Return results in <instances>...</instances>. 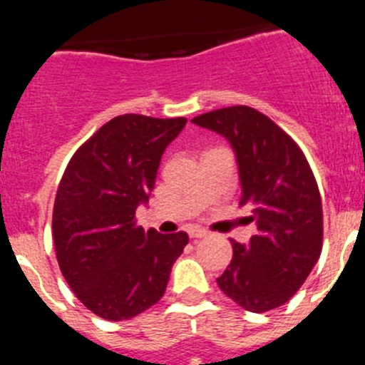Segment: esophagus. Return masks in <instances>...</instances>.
Returning <instances> with one entry per match:
<instances>
[{
  "instance_id": "obj_1",
  "label": "esophagus",
  "mask_w": 365,
  "mask_h": 365,
  "mask_svg": "<svg viewBox=\"0 0 365 365\" xmlns=\"http://www.w3.org/2000/svg\"><path fill=\"white\" fill-rule=\"evenodd\" d=\"M188 235L192 237V240H201V237H206V235H208V232L201 227H190Z\"/></svg>"
}]
</instances>
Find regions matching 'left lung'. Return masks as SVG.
<instances>
[{"label":"left lung","instance_id":"left-lung-1","mask_svg":"<svg viewBox=\"0 0 365 365\" xmlns=\"http://www.w3.org/2000/svg\"><path fill=\"white\" fill-rule=\"evenodd\" d=\"M230 143L257 232L248 245L232 241L230 265L217 285L247 311L265 312L296 294L320 257L322 199L298 144L263 113L247 106L215 109L193 118Z\"/></svg>","mask_w":365,"mask_h":365}]
</instances>
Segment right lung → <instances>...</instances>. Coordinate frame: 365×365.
Returning a JSON list of instances; mask_svg holds the SVG:
<instances>
[{
  "label": "right lung",
  "instance_id": "right-lung-1",
  "mask_svg": "<svg viewBox=\"0 0 365 365\" xmlns=\"http://www.w3.org/2000/svg\"><path fill=\"white\" fill-rule=\"evenodd\" d=\"M186 118L120 115L69 160L53 210L58 265L76 298L104 320H130L159 302L188 234L144 232L135 212Z\"/></svg>",
  "mask_w": 365,
  "mask_h": 365
}]
</instances>
